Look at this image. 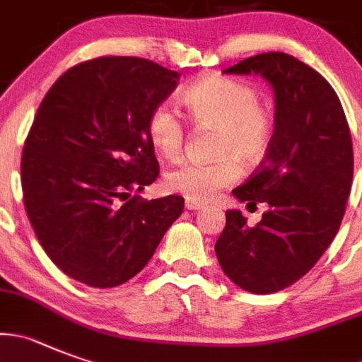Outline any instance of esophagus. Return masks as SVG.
I'll return each instance as SVG.
<instances>
[{"label":"esophagus","mask_w":362,"mask_h":362,"mask_svg":"<svg viewBox=\"0 0 362 362\" xmlns=\"http://www.w3.org/2000/svg\"><path fill=\"white\" fill-rule=\"evenodd\" d=\"M185 208L187 210H201V208H204L203 203H197V201H192V199H187V203H185Z\"/></svg>","instance_id":"1"}]
</instances>
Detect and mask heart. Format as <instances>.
I'll use <instances>...</instances> for the list:
<instances>
[{
	"instance_id": "b5f03b06",
	"label": "heart",
	"mask_w": 362,
	"mask_h": 362,
	"mask_svg": "<svg viewBox=\"0 0 362 362\" xmlns=\"http://www.w3.org/2000/svg\"><path fill=\"white\" fill-rule=\"evenodd\" d=\"M181 102L190 120L215 129L211 163L183 161L165 175V183L175 194L192 201H206L238 179L240 168L257 167L269 154L274 140V118L258 104L253 88L230 77L208 75L185 89ZM147 134L156 151L175 158L185 144V127L170 104L156 105L147 120Z\"/></svg>"
}]
</instances>
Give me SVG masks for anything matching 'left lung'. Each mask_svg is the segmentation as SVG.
<instances>
[{
	"instance_id": "1",
	"label": "left lung",
	"mask_w": 362,
	"mask_h": 362,
	"mask_svg": "<svg viewBox=\"0 0 362 362\" xmlns=\"http://www.w3.org/2000/svg\"><path fill=\"white\" fill-rule=\"evenodd\" d=\"M224 73L269 82L274 140L262 167L233 190L240 203L269 208L255 228L240 210H228L215 255L240 289L278 293L313 269L339 230L352 188V136L332 86L293 55L260 53Z\"/></svg>"
}]
</instances>
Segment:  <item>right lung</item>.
Returning <instances> with one entry per match:
<instances>
[{
	"label": "right lung",
	"instance_id": "obj_1",
	"mask_svg": "<svg viewBox=\"0 0 362 362\" xmlns=\"http://www.w3.org/2000/svg\"><path fill=\"white\" fill-rule=\"evenodd\" d=\"M179 77L147 59L98 57L42 98L23 148V201L42 250L73 280L125 284L183 211L179 195H138L159 174L148 115Z\"/></svg>",
	"mask_w": 362,
	"mask_h": 362
}]
</instances>
